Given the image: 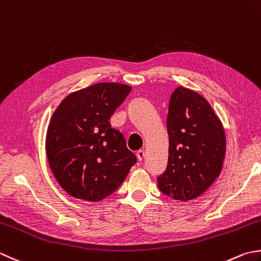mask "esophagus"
Wrapping results in <instances>:
<instances>
[{
	"instance_id": "esophagus-1",
	"label": "esophagus",
	"mask_w": 261,
	"mask_h": 261,
	"mask_svg": "<svg viewBox=\"0 0 261 261\" xmlns=\"http://www.w3.org/2000/svg\"><path fill=\"white\" fill-rule=\"evenodd\" d=\"M137 158H138V160H139L140 162H141L142 160H144V158H145V151H144V150H138V151H137Z\"/></svg>"
}]
</instances>
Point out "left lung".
Segmentation results:
<instances>
[{"label": "left lung", "instance_id": "8db88e82", "mask_svg": "<svg viewBox=\"0 0 261 261\" xmlns=\"http://www.w3.org/2000/svg\"><path fill=\"white\" fill-rule=\"evenodd\" d=\"M168 162L158 188L174 200L189 201L206 192L222 171L225 131L206 98L186 87L173 91L167 114Z\"/></svg>", "mask_w": 261, "mask_h": 261}]
</instances>
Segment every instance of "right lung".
I'll return each mask as SVG.
<instances>
[{
  "instance_id": "1",
  "label": "right lung",
  "mask_w": 261,
  "mask_h": 261,
  "mask_svg": "<svg viewBox=\"0 0 261 261\" xmlns=\"http://www.w3.org/2000/svg\"><path fill=\"white\" fill-rule=\"evenodd\" d=\"M131 89L98 83L69 94L56 107L46 132V155L56 181L70 196L103 200L135 165L137 158L123 135L109 121Z\"/></svg>"
}]
</instances>
